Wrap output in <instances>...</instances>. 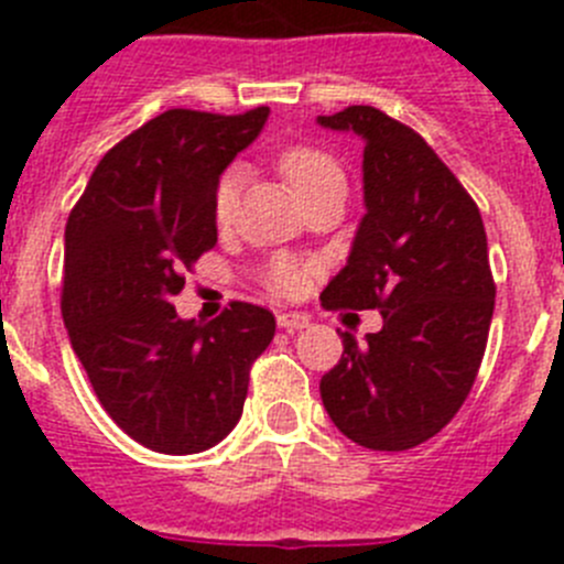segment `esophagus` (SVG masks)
I'll use <instances>...</instances> for the list:
<instances>
[{"label": "esophagus", "mask_w": 564, "mask_h": 564, "mask_svg": "<svg viewBox=\"0 0 564 564\" xmlns=\"http://www.w3.org/2000/svg\"><path fill=\"white\" fill-rule=\"evenodd\" d=\"M276 325L282 327V330L293 333V330H302V327L311 325V318H307L305 313H279Z\"/></svg>", "instance_id": "esophagus-1"}]
</instances>
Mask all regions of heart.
Listing matches in <instances>:
<instances>
[{
    "instance_id": "1",
    "label": "heart",
    "mask_w": 564,
    "mask_h": 564,
    "mask_svg": "<svg viewBox=\"0 0 564 564\" xmlns=\"http://www.w3.org/2000/svg\"><path fill=\"white\" fill-rule=\"evenodd\" d=\"M279 169L285 174V181L291 183L293 192L299 194V200H305L307 194L318 192L327 183H344V174L338 163L330 154L322 152L316 147H293L279 154ZM239 188H242V172L231 169L220 177L217 192H214V217L217 223H228L237 206ZM305 285V271L291 262H276L271 268V288L279 293H296Z\"/></svg>"
}]
</instances>
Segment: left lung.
I'll return each mask as SVG.
<instances>
[{
	"instance_id": "obj_1",
	"label": "left lung",
	"mask_w": 564,
	"mask_h": 564,
	"mask_svg": "<svg viewBox=\"0 0 564 564\" xmlns=\"http://www.w3.org/2000/svg\"><path fill=\"white\" fill-rule=\"evenodd\" d=\"M364 141V217L322 305L370 311L383 327L344 352L318 392L341 435L364 449L430 441L466 401L495 316L482 217L415 129L376 107L318 115Z\"/></svg>"
}]
</instances>
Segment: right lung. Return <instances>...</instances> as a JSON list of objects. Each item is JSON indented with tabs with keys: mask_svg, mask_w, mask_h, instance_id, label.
<instances>
[{
	"mask_svg": "<svg viewBox=\"0 0 564 564\" xmlns=\"http://www.w3.org/2000/svg\"><path fill=\"white\" fill-rule=\"evenodd\" d=\"M271 109H169L109 149L64 228L62 313L98 401L132 441L197 455L237 426L271 311L234 302L208 325L181 318L194 259L217 246L220 174Z\"/></svg>",
	"mask_w": 564,
	"mask_h": 564,
	"instance_id": "right-lung-1",
	"label": "right lung"
}]
</instances>
